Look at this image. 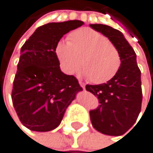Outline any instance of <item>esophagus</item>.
<instances>
[{
  "instance_id": "obj_1",
  "label": "esophagus",
  "mask_w": 153,
  "mask_h": 153,
  "mask_svg": "<svg viewBox=\"0 0 153 153\" xmlns=\"http://www.w3.org/2000/svg\"><path fill=\"white\" fill-rule=\"evenodd\" d=\"M79 83H80V85H81V87L82 88V89H85V84H84V82H79Z\"/></svg>"
}]
</instances>
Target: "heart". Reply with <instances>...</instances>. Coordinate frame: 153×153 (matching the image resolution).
<instances>
[{
    "mask_svg": "<svg viewBox=\"0 0 153 153\" xmlns=\"http://www.w3.org/2000/svg\"><path fill=\"white\" fill-rule=\"evenodd\" d=\"M55 56L66 74L76 73L81 63V75L97 84L112 79L121 65L117 48L104 35L86 27L71 33L69 40L59 41Z\"/></svg>",
    "mask_w": 153,
    "mask_h": 153,
    "instance_id": "b5f03b06",
    "label": "heart"
}]
</instances>
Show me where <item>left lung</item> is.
Wrapping results in <instances>:
<instances>
[{"label":"left lung","mask_w":153,"mask_h":153,"mask_svg":"<svg viewBox=\"0 0 153 153\" xmlns=\"http://www.w3.org/2000/svg\"><path fill=\"white\" fill-rule=\"evenodd\" d=\"M117 48L121 65L114 77L106 83L86 85V90L97 96L99 106L90 111L93 127L110 136L125 134L136 122L142 102L140 70L136 53L123 34L117 29L101 24L90 25Z\"/></svg>","instance_id":"left-lung-1"}]
</instances>
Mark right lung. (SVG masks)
Instances as JSON below:
<instances>
[{
  "instance_id": "obj_1",
  "label": "right lung",
  "mask_w": 153,
  "mask_h": 153,
  "mask_svg": "<svg viewBox=\"0 0 153 153\" xmlns=\"http://www.w3.org/2000/svg\"><path fill=\"white\" fill-rule=\"evenodd\" d=\"M83 25L79 20L39 26L21 48L12 100L22 124L33 131L56 128L64 113L82 91L73 75L64 74L55 56L60 38Z\"/></svg>"
}]
</instances>
